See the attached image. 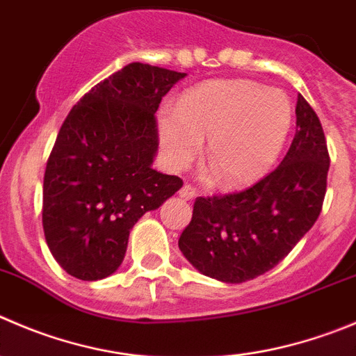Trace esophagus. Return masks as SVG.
<instances>
[{
    "label": "esophagus",
    "instance_id": "esophagus-1",
    "mask_svg": "<svg viewBox=\"0 0 356 356\" xmlns=\"http://www.w3.org/2000/svg\"><path fill=\"white\" fill-rule=\"evenodd\" d=\"M178 194H180L181 199H187V201H192V199L195 197V191L191 187V185H184V187L180 188V192H178Z\"/></svg>",
    "mask_w": 356,
    "mask_h": 356
}]
</instances>
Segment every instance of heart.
Returning a JSON list of instances; mask_svg holds the SVG:
<instances>
[{
    "mask_svg": "<svg viewBox=\"0 0 356 356\" xmlns=\"http://www.w3.org/2000/svg\"><path fill=\"white\" fill-rule=\"evenodd\" d=\"M286 94L246 80L202 83L176 101L175 113L157 120L159 147L171 171L187 168L208 138V176L222 175L229 187L262 178L282 154L292 127Z\"/></svg>",
    "mask_w": 356,
    "mask_h": 356,
    "instance_id": "1",
    "label": "heart"
}]
</instances>
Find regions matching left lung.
I'll list each match as a JSON object with an SVG mask.
<instances>
[{
    "instance_id": "left-lung-1",
    "label": "left lung",
    "mask_w": 356,
    "mask_h": 356,
    "mask_svg": "<svg viewBox=\"0 0 356 356\" xmlns=\"http://www.w3.org/2000/svg\"><path fill=\"white\" fill-rule=\"evenodd\" d=\"M296 115V136L273 172L243 192L195 199L178 246L204 276L243 283L267 273L320 216L330 164L327 141L300 94Z\"/></svg>"
}]
</instances>
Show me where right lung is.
Returning a JSON list of instances; mask_svg holds the SVG:
<instances>
[{
  "label": "right lung",
  "mask_w": 356,
  "mask_h": 356,
  "mask_svg": "<svg viewBox=\"0 0 356 356\" xmlns=\"http://www.w3.org/2000/svg\"><path fill=\"white\" fill-rule=\"evenodd\" d=\"M187 73L131 63L89 90L64 120L43 178V231L71 276L120 267L129 232L184 185L154 169L155 111Z\"/></svg>",
  "instance_id": "right-lung-1"
}]
</instances>
